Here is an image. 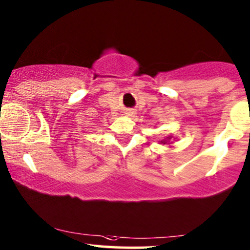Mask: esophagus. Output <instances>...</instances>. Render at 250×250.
<instances>
[{
    "label": "esophagus",
    "instance_id": "esophagus-1",
    "mask_svg": "<svg viewBox=\"0 0 250 250\" xmlns=\"http://www.w3.org/2000/svg\"><path fill=\"white\" fill-rule=\"evenodd\" d=\"M125 115L126 116H128V117H134V115H135V111L133 109H127L125 111Z\"/></svg>",
    "mask_w": 250,
    "mask_h": 250
}]
</instances>
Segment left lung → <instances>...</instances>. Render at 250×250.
Listing matches in <instances>:
<instances>
[{
	"label": "left lung",
	"instance_id": "left-lung-1",
	"mask_svg": "<svg viewBox=\"0 0 250 250\" xmlns=\"http://www.w3.org/2000/svg\"><path fill=\"white\" fill-rule=\"evenodd\" d=\"M171 139H172V137H171V135H167V137H165L163 140L160 141V144L161 145H170L168 142H170ZM174 139H176V138H174ZM171 144H172V142H171Z\"/></svg>",
	"mask_w": 250,
	"mask_h": 250
}]
</instances>
